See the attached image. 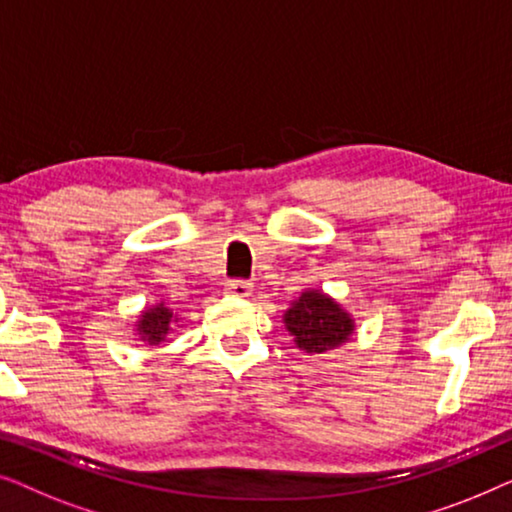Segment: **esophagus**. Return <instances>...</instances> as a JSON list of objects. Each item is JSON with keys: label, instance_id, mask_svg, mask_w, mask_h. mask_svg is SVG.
Returning <instances> with one entry per match:
<instances>
[{"label": "esophagus", "instance_id": "esophagus-1", "mask_svg": "<svg viewBox=\"0 0 512 512\" xmlns=\"http://www.w3.org/2000/svg\"><path fill=\"white\" fill-rule=\"evenodd\" d=\"M251 291H254V284L247 282V279H230L226 284V293L237 298H249Z\"/></svg>", "mask_w": 512, "mask_h": 512}]
</instances>
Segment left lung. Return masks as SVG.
Returning a JSON list of instances; mask_svg holds the SVG:
<instances>
[{
  "instance_id": "left-lung-1",
  "label": "left lung",
  "mask_w": 512,
  "mask_h": 512,
  "mask_svg": "<svg viewBox=\"0 0 512 512\" xmlns=\"http://www.w3.org/2000/svg\"><path fill=\"white\" fill-rule=\"evenodd\" d=\"M286 328L296 338V345L307 354H321L349 340L354 321L342 307L319 291H305L293 300L284 314Z\"/></svg>"
}]
</instances>
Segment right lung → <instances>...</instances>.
<instances>
[{"mask_svg":"<svg viewBox=\"0 0 512 512\" xmlns=\"http://www.w3.org/2000/svg\"><path fill=\"white\" fill-rule=\"evenodd\" d=\"M170 324H172V312L163 305H156L153 310H146L139 319V338L149 345H158V342L165 340V335L170 333Z\"/></svg>","mask_w":512,"mask_h":512,"instance_id":"add662e5","label":"right lung"}]
</instances>
